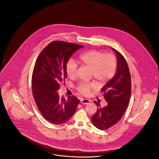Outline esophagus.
<instances>
[{
    "label": "esophagus",
    "instance_id": "obj_1",
    "mask_svg": "<svg viewBox=\"0 0 159 159\" xmlns=\"http://www.w3.org/2000/svg\"><path fill=\"white\" fill-rule=\"evenodd\" d=\"M80 102H81V103H82L84 105H86V104L89 103L91 102V100L89 99H86V98H81Z\"/></svg>",
    "mask_w": 159,
    "mask_h": 159
}]
</instances>
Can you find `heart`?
I'll return each mask as SVG.
<instances>
[{"label":"heart","instance_id":"b5f03b06","mask_svg":"<svg viewBox=\"0 0 159 159\" xmlns=\"http://www.w3.org/2000/svg\"><path fill=\"white\" fill-rule=\"evenodd\" d=\"M79 62L88 67L91 70V75L100 85L106 84L114 77L117 69V59L114 55L106 54L100 51L91 49L82 53L78 59ZM77 65L72 60L68 61L66 72L70 79L76 76ZM98 85L94 82H82L79 83L76 89L79 93L88 96L92 89L96 88Z\"/></svg>","mask_w":159,"mask_h":159}]
</instances>
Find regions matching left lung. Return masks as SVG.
<instances>
[{
	"mask_svg": "<svg viewBox=\"0 0 159 159\" xmlns=\"http://www.w3.org/2000/svg\"><path fill=\"white\" fill-rule=\"evenodd\" d=\"M112 49L117 59L116 73L101 89L108 105L102 108L94 101L98 110L91 117L92 123L100 130L110 128L120 120L128 107L131 93V79L127 62L119 51Z\"/></svg>",
	"mask_w": 159,
	"mask_h": 159,
	"instance_id": "obj_1",
	"label": "left lung"
}]
</instances>
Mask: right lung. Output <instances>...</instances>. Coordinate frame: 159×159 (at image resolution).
Wrapping results in <instances>:
<instances>
[{"mask_svg": "<svg viewBox=\"0 0 159 159\" xmlns=\"http://www.w3.org/2000/svg\"><path fill=\"white\" fill-rule=\"evenodd\" d=\"M84 46L63 41H53L42 51L32 75V92L43 117L51 123L68 122L75 112L79 100L75 96L59 98L57 91L66 78V65L70 57Z\"/></svg>", "mask_w": 159, "mask_h": 159, "instance_id": "obj_1", "label": "right lung"}]
</instances>
